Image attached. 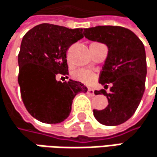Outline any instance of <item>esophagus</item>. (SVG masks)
<instances>
[{"mask_svg": "<svg viewBox=\"0 0 157 157\" xmlns=\"http://www.w3.org/2000/svg\"><path fill=\"white\" fill-rule=\"evenodd\" d=\"M87 93H88L89 96H91V97H94V96H95V91H94V89H92V88H88Z\"/></svg>", "mask_w": 157, "mask_h": 157, "instance_id": "obj_1", "label": "esophagus"}]
</instances>
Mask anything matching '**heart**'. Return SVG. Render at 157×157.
Here are the masks:
<instances>
[{
  "mask_svg": "<svg viewBox=\"0 0 157 157\" xmlns=\"http://www.w3.org/2000/svg\"><path fill=\"white\" fill-rule=\"evenodd\" d=\"M74 78L85 84H91L95 80V75L87 69H78L74 73Z\"/></svg>",
  "mask_w": 157,
  "mask_h": 157,
  "instance_id": "obj_1",
  "label": "heart"
}]
</instances>
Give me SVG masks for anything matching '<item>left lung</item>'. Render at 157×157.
Masks as SVG:
<instances>
[{"label":"left lung","instance_id":"left-lung-1","mask_svg":"<svg viewBox=\"0 0 157 157\" xmlns=\"http://www.w3.org/2000/svg\"><path fill=\"white\" fill-rule=\"evenodd\" d=\"M91 41L105 44L108 57L99 77V83H112L110 93L96 90V95L107 96L108 105L103 110H93L102 125L125 123L136 112L145 92L147 58L143 42L130 29L119 26H97L84 29Z\"/></svg>","mask_w":157,"mask_h":157}]
</instances>
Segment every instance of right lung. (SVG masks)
Here are the masks:
<instances>
[{"mask_svg": "<svg viewBox=\"0 0 157 157\" xmlns=\"http://www.w3.org/2000/svg\"><path fill=\"white\" fill-rule=\"evenodd\" d=\"M83 29L43 23L24 35L18 55V82L24 106L37 120L58 124L68 118L74 98L88 88L79 81L56 79L68 75L67 51L83 38Z\"/></svg>", "mask_w": 157, "mask_h": 157, "instance_id": "1", "label": "right lung"}]
</instances>
